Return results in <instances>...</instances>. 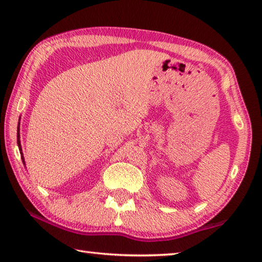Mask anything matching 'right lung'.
Masks as SVG:
<instances>
[{"instance_id": "1", "label": "right lung", "mask_w": 262, "mask_h": 262, "mask_svg": "<svg viewBox=\"0 0 262 262\" xmlns=\"http://www.w3.org/2000/svg\"><path fill=\"white\" fill-rule=\"evenodd\" d=\"M17 144H18V147H19V150H20V155H21L23 162H24V157H23V153H21V147H20V140H19V135H18V140H17Z\"/></svg>"}]
</instances>
